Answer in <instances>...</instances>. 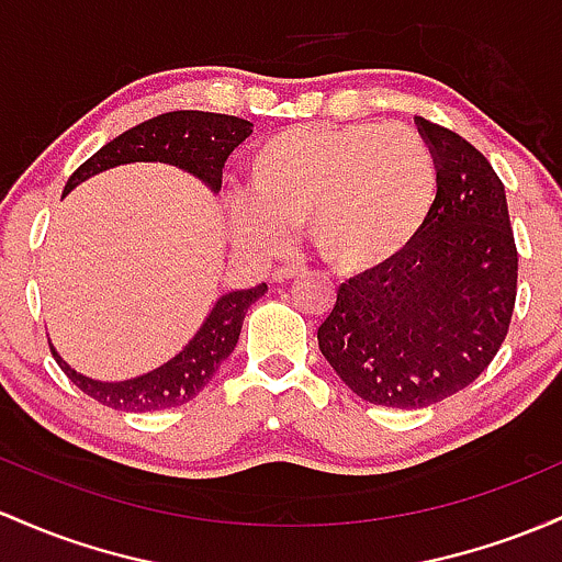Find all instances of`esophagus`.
Segmentation results:
<instances>
[{
	"label": "esophagus",
	"instance_id": "34e87169",
	"mask_svg": "<svg viewBox=\"0 0 562 562\" xmlns=\"http://www.w3.org/2000/svg\"><path fill=\"white\" fill-rule=\"evenodd\" d=\"M304 274V267H295V263H288V267H280L274 271V274H271V280L274 282H291V280H295V277H301Z\"/></svg>",
	"mask_w": 562,
	"mask_h": 562
}]
</instances>
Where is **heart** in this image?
<instances>
[{"mask_svg": "<svg viewBox=\"0 0 562 562\" xmlns=\"http://www.w3.org/2000/svg\"><path fill=\"white\" fill-rule=\"evenodd\" d=\"M440 191L429 144L405 125H301L252 151L229 229L258 252L306 226L314 252L341 274L397 258L427 224Z\"/></svg>", "mask_w": 562, "mask_h": 562, "instance_id": "1", "label": "heart"}]
</instances>
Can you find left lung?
<instances>
[{"label": "left lung", "instance_id": "1", "mask_svg": "<svg viewBox=\"0 0 562 562\" xmlns=\"http://www.w3.org/2000/svg\"><path fill=\"white\" fill-rule=\"evenodd\" d=\"M440 191L413 243L341 282L319 351L357 397L427 408L470 386L502 347L517 295L507 194L470 140L416 116Z\"/></svg>", "mask_w": 562, "mask_h": 562}]
</instances>
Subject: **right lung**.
<instances>
[{"mask_svg":"<svg viewBox=\"0 0 562 562\" xmlns=\"http://www.w3.org/2000/svg\"><path fill=\"white\" fill-rule=\"evenodd\" d=\"M250 133L252 122L239 120V116L211 114V111H168V114L140 122V125L109 140L103 149L92 154L88 162L74 170L64 194H69L71 189H77L79 183L98 176V172L131 162L176 165V168L200 178L213 194H218L224 162ZM263 293H267V282L248 288V291L221 295L205 323L194 333V338L172 360L127 381L90 379V375L74 371L55 347L50 349L60 371L69 375L85 394L109 405V408L127 413L176 408V405L189 403L191 397L205 390L221 362L237 347L243 319L250 304H256Z\"/></svg>","mask_w":562,"mask_h":562,"instance_id":"1","label":"right lung"}]
</instances>
